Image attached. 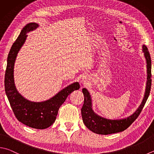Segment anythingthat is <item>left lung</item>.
Segmentation results:
<instances>
[{"label":"left lung","instance_id":"obj_1","mask_svg":"<svg viewBox=\"0 0 154 154\" xmlns=\"http://www.w3.org/2000/svg\"><path fill=\"white\" fill-rule=\"evenodd\" d=\"M144 56L146 57L147 63V83L146 92L143 97V101L141 105L139 106L136 111L132 115L123 119L119 120H111L107 119L100 117L99 115L96 114L92 108V100L91 95L88 91L86 88L82 89V92L85 96V100L81 109V113L84 124L88 129L92 132L100 135H109L112 133H119L127 129L134 122L136 119L140 115L142 109L146 104V101L149 95L151 86H152V62H151V57L146 45H143V50Z\"/></svg>","mask_w":154,"mask_h":154}]
</instances>
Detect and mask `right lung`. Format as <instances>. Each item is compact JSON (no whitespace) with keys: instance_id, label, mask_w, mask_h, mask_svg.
Returning a JSON list of instances; mask_svg holds the SVG:
<instances>
[{"instance_id":"1","label":"right lung","mask_w":154,"mask_h":154,"mask_svg":"<svg viewBox=\"0 0 154 154\" xmlns=\"http://www.w3.org/2000/svg\"><path fill=\"white\" fill-rule=\"evenodd\" d=\"M38 27L39 25L35 23H30L25 26L11 47L5 71V88L11 108L18 121L32 128L43 129L50 127L55 122L60 106L69 94L80 88V85L78 82L72 84L50 99L41 103L31 102L19 93L14 82V62L27 38V34Z\"/></svg>"}]
</instances>
